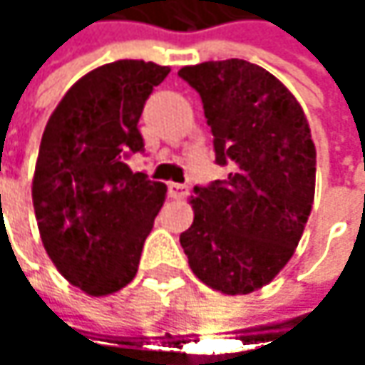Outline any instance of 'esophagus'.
<instances>
[{
  "instance_id": "1",
  "label": "esophagus",
  "mask_w": 365,
  "mask_h": 365,
  "mask_svg": "<svg viewBox=\"0 0 365 365\" xmlns=\"http://www.w3.org/2000/svg\"><path fill=\"white\" fill-rule=\"evenodd\" d=\"M169 196L173 200H183L187 196V185H183V183H169Z\"/></svg>"
}]
</instances>
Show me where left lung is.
I'll return each instance as SVG.
<instances>
[{"mask_svg":"<svg viewBox=\"0 0 365 365\" xmlns=\"http://www.w3.org/2000/svg\"><path fill=\"white\" fill-rule=\"evenodd\" d=\"M200 95L226 180L196 185L180 235L192 272L228 296L268 285L294 255L315 198L317 152L296 97L243 58L182 67Z\"/></svg>","mask_w":365,"mask_h":365,"instance_id":"left-lung-1","label":"left lung"}]
</instances>
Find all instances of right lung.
Returning a JSON list of instances; mask_svg holds the SVG:
<instances>
[{"instance_id":"right-lung-1","label":"right lung","mask_w":365,"mask_h":365,"mask_svg":"<svg viewBox=\"0 0 365 365\" xmlns=\"http://www.w3.org/2000/svg\"><path fill=\"white\" fill-rule=\"evenodd\" d=\"M169 67L115 61L82 76L52 111L31 185L41 243L58 272L88 296L128 285L167 185L133 173L139 118Z\"/></svg>"}]
</instances>
